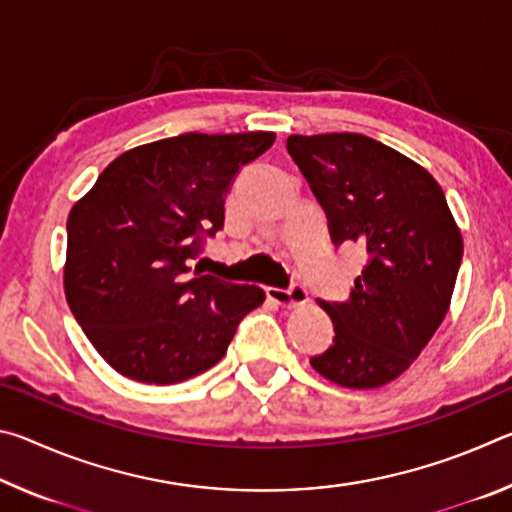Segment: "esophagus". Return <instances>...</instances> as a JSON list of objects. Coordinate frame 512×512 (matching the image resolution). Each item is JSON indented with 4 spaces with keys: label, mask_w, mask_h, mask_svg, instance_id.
Instances as JSON below:
<instances>
[{
    "label": "esophagus",
    "mask_w": 512,
    "mask_h": 512,
    "mask_svg": "<svg viewBox=\"0 0 512 512\" xmlns=\"http://www.w3.org/2000/svg\"><path fill=\"white\" fill-rule=\"evenodd\" d=\"M266 296L268 300L277 302L280 307H300L305 305L309 300L307 298V289L302 287V284H293L289 289H277V287H268L266 289Z\"/></svg>",
    "instance_id": "34e87169"
}]
</instances>
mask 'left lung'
I'll return each instance as SVG.
<instances>
[{
    "instance_id": "left-lung-1",
    "label": "left lung",
    "mask_w": 512,
    "mask_h": 512,
    "mask_svg": "<svg viewBox=\"0 0 512 512\" xmlns=\"http://www.w3.org/2000/svg\"><path fill=\"white\" fill-rule=\"evenodd\" d=\"M287 151L327 214L332 244L366 253L348 300H318L334 341L309 363L345 388L384 386L443 323L463 259L461 232L431 173L372 137L291 135Z\"/></svg>"
}]
</instances>
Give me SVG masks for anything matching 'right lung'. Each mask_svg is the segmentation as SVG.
<instances>
[{"instance_id": "right-lung-1", "label": "right lung", "mask_w": 512, "mask_h": 512, "mask_svg": "<svg viewBox=\"0 0 512 512\" xmlns=\"http://www.w3.org/2000/svg\"><path fill=\"white\" fill-rule=\"evenodd\" d=\"M273 133H185L121 153L67 219L65 296L112 368L142 384L210 370L266 293L189 262L223 230L237 173Z\"/></svg>"}]
</instances>
